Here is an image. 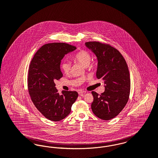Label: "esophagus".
Here are the masks:
<instances>
[{
    "label": "esophagus",
    "mask_w": 158,
    "mask_h": 158,
    "mask_svg": "<svg viewBox=\"0 0 158 158\" xmlns=\"http://www.w3.org/2000/svg\"><path fill=\"white\" fill-rule=\"evenodd\" d=\"M77 93H78L79 95H81V96H84V94L86 93V91H83V90H78V91H77Z\"/></svg>",
    "instance_id": "1"
}]
</instances>
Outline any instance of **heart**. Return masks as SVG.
<instances>
[{
	"label": "heart",
	"mask_w": 158,
	"mask_h": 158,
	"mask_svg": "<svg viewBox=\"0 0 158 158\" xmlns=\"http://www.w3.org/2000/svg\"><path fill=\"white\" fill-rule=\"evenodd\" d=\"M73 59L75 61L80 63L84 67H88L90 64V62L91 60V56L88 52L82 50L77 52L74 56ZM61 69L65 74H69L70 72V69H71L70 63L67 61H64L61 64Z\"/></svg>",
	"instance_id": "obj_1"
}]
</instances>
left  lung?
<instances>
[{"mask_svg": "<svg viewBox=\"0 0 158 158\" xmlns=\"http://www.w3.org/2000/svg\"><path fill=\"white\" fill-rule=\"evenodd\" d=\"M85 45L97 58L96 76L104 81L105 91L99 95L92 92L94 114L102 120H110L121 112L130 96V72L121 53L110 45L98 42H88Z\"/></svg>", "mask_w": 158, "mask_h": 158, "instance_id": "left-lung-1", "label": "left lung"}]
</instances>
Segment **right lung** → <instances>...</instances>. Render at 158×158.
Returning <instances> with one entry per match:
<instances>
[{
	"label": "right lung",
	"mask_w": 158,
	"mask_h": 158,
	"mask_svg": "<svg viewBox=\"0 0 158 158\" xmlns=\"http://www.w3.org/2000/svg\"><path fill=\"white\" fill-rule=\"evenodd\" d=\"M76 49L65 43L45 44L36 52L30 64L29 94L37 110L50 121L64 119L78 97L76 91H63L60 95L54 82L63 77L61 60Z\"/></svg>",
	"instance_id": "obj_1"
}]
</instances>
